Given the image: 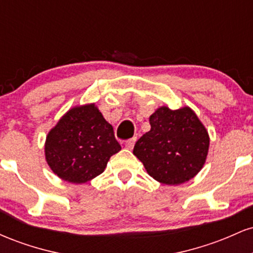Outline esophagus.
I'll return each mask as SVG.
<instances>
[{"mask_svg":"<svg viewBox=\"0 0 253 253\" xmlns=\"http://www.w3.org/2000/svg\"><path fill=\"white\" fill-rule=\"evenodd\" d=\"M135 141H136V138H135V136H134V138H130V139H128V140L126 141V144H125V146H126V149L132 150L133 147H134Z\"/></svg>","mask_w":253,"mask_h":253,"instance_id":"obj_1","label":"esophagus"}]
</instances>
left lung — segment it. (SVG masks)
Returning <instances> with one entry per match:
<instances>
[{
	"label": "left lung",
	"mask_w": 253,
	"mask_h": 253,
	"mask_svg": "<svg viewBox=\"0 0 253 253\" xmlns=\"http://www.w3.org/2000/svg\"><path fill=\"white\" fill-rule=\"evenodd\" d=\"M151 129L134 145L133 153L156 181L176 185L202 169L210 147L205 126L188 107H161L150 117Z\"/></svg>",
	"instance_id": "obj_1"
}]
</instances>
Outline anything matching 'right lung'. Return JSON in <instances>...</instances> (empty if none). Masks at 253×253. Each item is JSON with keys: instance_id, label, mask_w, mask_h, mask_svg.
<instances>
[{"instance_id": "right-lung-1", "label": "right lung", "mask_w": 253, "mask_h": 253, "mask_svg": "<svg viewBox=\"0 0 253 253\" xmlns=\"http://www.w3.org/2000/svg\"><path fill=\"white\" fill-rule=\"evenodd\" d=\"M121 150L112 125L95 104L69 110L46 138L47 164L60 178L85 183L103 172L109 158Z\"/></svg>"}]
</instances>
